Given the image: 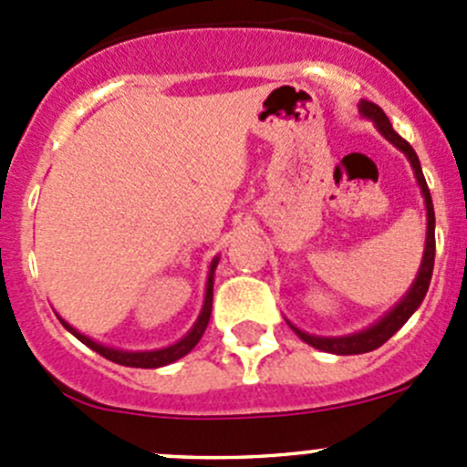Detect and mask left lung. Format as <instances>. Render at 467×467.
<instances>
[{"label":"left lung","instance_id":"left-lung-1","mask_svg":"<svg viewBox=\"0 0 467 467\" xmlns=\"http://www.w3.org/2000/svg\"><path fill=\"white\" fill-rule=\"evenodd\" d=\"M359 112L366 117V119L373 121L378 126V130L389 140L390 144L398 146L404 155L409 158L411 162L413 173H416V181L420 185L422 196H425V207H427V239H425V255H422V264L418 268V275L413 280L411 289L407 291L402 300L386 314L384 318H379L378 323L370 325L368 329L364 332H357V334H348V337H314V334L303 332L298 329L296 325H291L296 334L303 338L305 343H309L312 348L323 352H332V355H361V352H370L375 348H379L381 343L389 341L404 323L411 318V314L420 307V303L425 300L427 289H430V282H431V271H434V255H436V237H434V228H436V219H434V203H431V194H430V187H427L425 176H422V169H420V160H418L416 150L411 149V144L407 140L400 138L398 133L393 130L390 126L389 117L384 115L379 106H375L373 101H361L359 103Z\"/></svg>","mask_w":467,"mask_h":467}]
</instances>
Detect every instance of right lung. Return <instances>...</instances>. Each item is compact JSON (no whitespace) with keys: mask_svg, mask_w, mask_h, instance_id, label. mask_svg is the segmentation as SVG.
I'll list each match as a JSON object with an SVG mask.
<instances>
[{"mask_svg":"<svg viewBox=\"0 0 467 467\" xmlns=\"http://www.w3.org/2000/svg\"><path fill=\"white\" fill-rule=\"evenodd\" d=\"M216 264H219V257H214L210 264V275H207V285H205V300H203V309H201V317L196 318L194 327L190 329V332L185 334V337L181 338L178 343H173V346H167V348H160V350H144V352H130V350H117V348H108V346H101V343L92 341V338L86 337V334H81L78 329H74L72 325L65 323L63 318H60V323L65 325V327L69 329V332L74 334V337L78 338L81 343H86L89 350L99 352L101 357H106V359L115 361V364L119 366H130V368H160V366H167V364H173L176 359H181V357H185L187 352L192 350V348L196 346V343L201 341V337H203L207 323H210V314H212V286H214V268Z\"/></svg>","mask_w":467,"mask_h":467,"instance_id":"add662e5","label":"right lung"}]
</instances>
